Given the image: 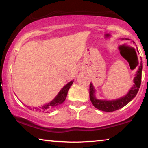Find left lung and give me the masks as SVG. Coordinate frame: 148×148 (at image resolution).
Instances as JSON below:
<instances>
[{
  "label": "left lung",
  "instance_id": "8db88e82",
  "mask_svg": "<svg viewBox=\"0 0 148 148\" xmlns=\"http://www.w3.org/2000/svg\"><path fill=\"white\" fill-rule=\"evenodd\" d=\"M142 63L139 66L138 71H137L136 75L134 78V85L131 88L130 92L126 96L120 99L116 100H112V101H106V100H99L96 99L95 97V89L92 84H90V98L92 103L95 108L102 111L112 112L117 111L120 108H123L127 105L129 102H130L132 99L135 97L136 94L138 93L140 88V84H141V76H142Z\"/></svg>",
  "mask_w": 148,
  "mask_h": 148
}]
</instances>
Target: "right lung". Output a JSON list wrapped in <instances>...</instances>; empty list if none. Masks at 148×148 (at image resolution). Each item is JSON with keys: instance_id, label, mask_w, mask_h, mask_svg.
Returning a JSON list of instances; mask_svg holds the SVG:
<instances>
[{"instance_id": "1", "label": "right lung", "mask_w": 148, "mask_h": 148, "mask_svg": "<svg viewBox=\"0 0 148 148\" xmlns=\"http://www.w3.org/2000/svg\"><path fill=\"white\" fill-rule=\"evenodd\" d=\"M73 84V81L69 82L68 84L64 86L63 88H62V90L60 91V92L58 93V95L56 97V98L53 101H51L50 103H47V104L44 105L41 107H38V108H33V111H36L38 112H46L47 113L49 109L51 108H54L58 105L61 104L63 101L65 100L66 97H67V92H68L69 89L70 88L71 86H72Z\"/></svg>"}]
</instances>
